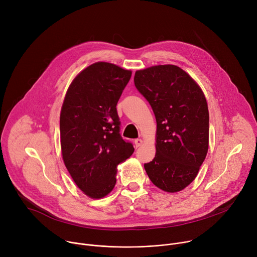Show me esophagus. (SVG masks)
<instances>
[{"mask_svg":"<svg viewBox=\"0 0 257 257\" xmlns=\"http://www.w3.org/2000/svg\"><path fill=\"white\" fill-rule=\"evenodd\" d=\"M134 143H135V146H136V148H139V146H141V144L143 143V140H142V139H140V138H138V139H135Z\"/></svg>","mask_w":257,"mask_h":257,"instance_id":"1","label":"esophagus"}]
</instances>
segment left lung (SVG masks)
I'll use <instances>...</instances> for the list:
<instances>
[{
  "mask_svg": "<svg viewBox=\"0 0 257 257\" xmlns=\"http://www.w3.org/2000/svg\"><path fill=\"white\" fill-rule=\"evenodd\" d=\"M134 83L157 120L156 157L144 164L145 172L158 188L179 192L196 178L208 151L205 95L188 73L175 65L137 70Z\"/></svg>",
  "mask_w": 257,
  "mask_h": 257,
  "instance_id": "left-lung-1",
  "label": "left lung"
}]
</instances>
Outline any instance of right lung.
Here are the masks:
<instances>
[{
  "instance_id": "right-lung-1",
  "label": "right lung",
  "mask_w": 257,
  "mask_h": 257,
  "mask_svg": "<svg viewBox=\"0 0 257 257\" xmlns=\"http://www.w3.org/2000/svg\"><path fill=\"white\" fill-rule=\"evenodd\" d=\"M131 75L115 64L93 63L72 80L62 104V158L77 187L92 199L114 189L118 165L134 152L119 133L116 108Z\"/></svg>"
}]
</instances>
